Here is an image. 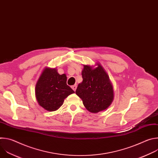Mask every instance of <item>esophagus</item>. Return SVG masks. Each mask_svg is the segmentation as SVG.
<instances>
[{"label": "esophagus", "instance_id": "esophagus-1", "mask_svg": "<svg viewBox=\"0 0 158 158\" xmlns=\"http://www.w3.org/2000/svg\"><path fill=\"white\" fill-rule=\"evenodd\" d=\"M71 87H72V89L74 90V91H76V89H77V85H76V84H75V85H73Z\"/></svg>", "mask_w": 158, "mask_h": 158}]
</instances>
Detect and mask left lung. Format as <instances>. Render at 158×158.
<instances>
[{"instance_id": "8db88e82", "label": "left lung", "mask_w": 158, "mask_h": 158, "mask_svg": "<svg viewBox=\"0 0 158 158\" xmlns=\"http://www.w3.org/2000/svg\"><path fill=\"white\" fill-rule=\"evenodd\" d=\"M96 66L84 65L82 82L76 91L86 109L92 113L104 110L114 99L113 86L107 73L101 64L97 63Z\"/></svg>"}]
</instances>
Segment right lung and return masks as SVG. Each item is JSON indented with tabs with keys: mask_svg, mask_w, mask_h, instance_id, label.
I'll use <instances>...</instances> for the list:
<instances>
[{
	"mask_svg": "<svg viewBox=\"0 0 158 158\" xmlns=\"http://www.w3.org/2000/svg\"><path fill=\"white\" fill-rule=\"evenodd\" d=\"M66 74L57 73L56 68L46 67L35 85V97L39 104L48 111L57 110L73 90L67 85Z\"/></svg>",
	"mask_w": 158,
	"mask_h": 158,
	"instance_id": "obj_1",
	"label": "right lung"
}]
</instances>
